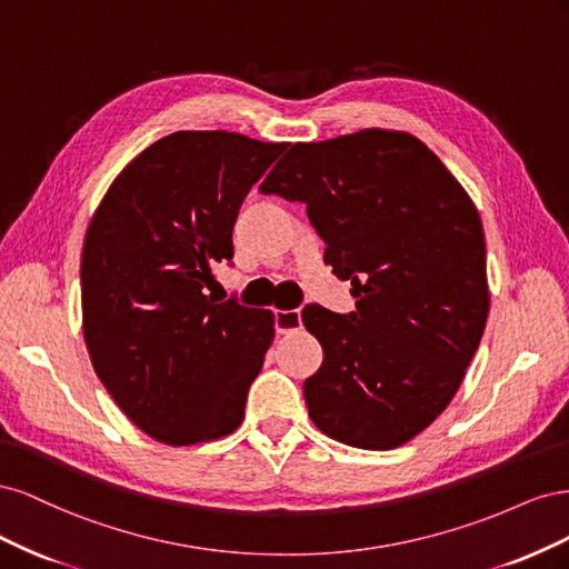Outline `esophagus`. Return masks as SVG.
Segmentation results:
<instances>
[{
    "mask_svg": "<svg viewBox=\"0 0 569 569\" xmlns=\"http://www.w3.org/2000/svg\"><path fill=\"white\" fill-rule=\"evenodd\" d=\"M274 330L280 335H289L301 330V311L295 308V311H274Z\"/></svg>",
    "mask_w": 569,
    "mask_h": 569,
    "instance_id": "esophagus-1",
    "label": "esophagus"
}]
</instances>
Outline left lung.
<instances>
[{
  "label": "left lung",
  "instance_id": "8db88e82",
  "mask_svg": "<svg viewBox=\"0 0 569 569\" xmlns=\"http://www.w3.org/2000/svg\"><path fill=\"white\" fill-rule=\"evenodd\" d=\"M258 189L306 203L325 263L358 299L347 316L303 308L325 353L303 382L308 416L356 449L410 441L451 403L489 316L468 192L416 137L380 128L291 144Z\"/></svg>",
  "mask_w": 569,
  "mask_h": 569
}]
</instances>
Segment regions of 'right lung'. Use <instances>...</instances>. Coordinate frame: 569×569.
<instances>
[{
    "instance_id": "1",
    "label": "right lung",
    "mask_w": 569,
    "mask_h": 569,
    "mask_svg": "<svg viewBox=\"0 0 569 569\" xmlns=\"http://www.w3.org/2000/svg\"><path fill=\"white\" fill-rule=\"evenodd\" d=\"M287 144L237 132H173L116 178L84 234L82 332L94 372L157 441L230 435L263 368L274 318L218 301L244 197Z\"/></svg>"
}]
</instances>
